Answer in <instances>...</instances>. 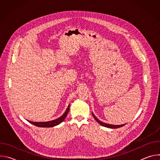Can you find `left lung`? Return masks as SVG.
I'll use <instances>...</instances> for the list:
<instances>
[{
	"label": "left lung",
	"instance_id": "obj_1",
	"mask_svg": "<svg viewBox=\"0 0 160 160\" xmlns=\"http://www.w3.org/2000/svg\"><path fill=\"white\" fill-rule=\"evenodd\" d=\"M92 115H93L94 119L98 122V123H99L101 125H102V126H103V127H107V128H118L122 127L124 126L125 125H126V124H122V125H111V124H108V123L102 122L100 121V120L94 115V113H93L92 112Z\"/></svg>",
	"mask_w": 160,
	"mask_h": 160
}]
</instances>
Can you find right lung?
Here are the masks:
<instances>
[{
    "label": "right lung",
    "mask_w": 160,
    "mask_h": 160,
    "mask_svg": "<svg viewBox=\"0 0 160 160\" xmlns=\"http://www.w3.org/2000/svg\"><path fill=\"white\" fill-rule=\"evenodd\" d=\"M70 107V104L68 105V108L66 109L63 115L56 120H53L49 121V122H32L30 120H28V122H29L30 123H32L37 127H55V126L60 124L64 120L65 118L66 117V116L68 115V112H69Z\"/></svg>",
    "instance_id": "1"
}]
</instances>
